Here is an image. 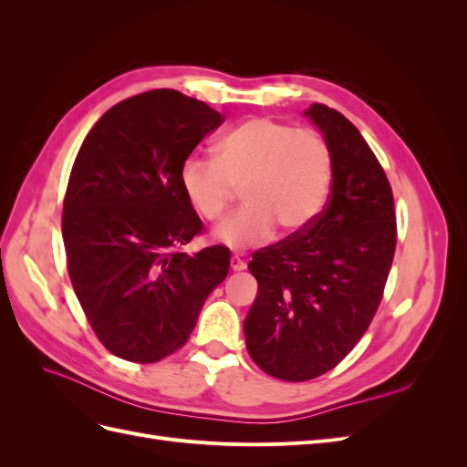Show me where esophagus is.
I'll return each instance as SVG.
<instances>
[{
	"mask_svg": "<svg viewBox=\"0 0 467 467\" xmlns=\"http://www.w3.org/2000/svg\"><path fill=\"white\" fill-rule=\"evenodd\" d=\"M230 268H232L234 273L244 271V268H245V261H244V259H239L237 255H234V257L230 259Z\"/></svg>",
	"mask_w": 467,
	"mask_h": 467,
	"instance_id": "obj_1",
	"label": "esophagus"
}]
</instances>
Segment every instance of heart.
<instances>
[{"label": "heart", "instance_id": "b5f03b06", "mask_svg": "<svg viewBox=\"0 0 467 467\" xmlns=\"http://www.w3.org/2000/svg\"><path fill=\"white\" fill-rule=\"evenodd\" d=\"M331 181V150L316 130L265 117L222 136L214 161L189 158L181 165V187L206 222H220L242 192L245 204L214 232L235 251L268 242L276 228L282 235L304 232L327 202Z\"/></svg>", "mask_w": 467, "mask_h": 467}]
</instances>
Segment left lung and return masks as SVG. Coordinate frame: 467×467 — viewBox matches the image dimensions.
Segmentation results:
<instances>
[{
  "instance_id": "obj_1",
  "label": "left lung",
  "mask_w": 467,
  "mask_h": 467,
  "mask_svg": "<svg viewBox=\"0 0 467 467\" xmlns=\"http://www.w3.org/2000/svg\"><path fill=\"white\" fill-rule=\"evenodd\" d=\"M304 115L331 150L329 202L304 232L253 253L259 292L244 325L251 358L286 381L329 372L355 348L398 242L389 181L357 126L319 103Z\"/></svg>"
}]
</instances>
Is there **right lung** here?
Returning a JSON list of instances; mask_svg holds the SVG:
<instances>
[{
	"label": "right lung",
	"mask_w": 467,
	"mask_h": 467,
	"mask_svg": "<svg viewBox=\"0 0 467 467\" xmlns=\"http://www.w3.org/2000/svg\"><path fill=\"white\" fill-rule=\"evenodd\" d=\"M222 122L199 99L153 89L109 109L78 151L62 214L67 273L99 341L119 358L173 355L228 276V247L181 253L202 232L181 165Z\"/></svg>",
	"instance_id": "right-lung-1"
}]
</instances>
